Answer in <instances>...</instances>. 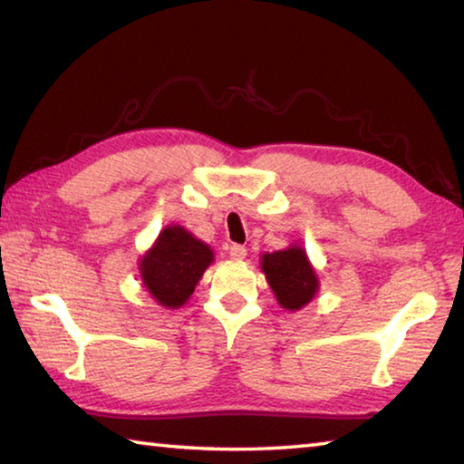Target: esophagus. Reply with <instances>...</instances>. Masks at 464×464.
<instances>
[{
    "mask_svg": "<svg viewBox=\"0 0 464 464\" xmlns=\"http://www.w3.org/2000/svg\"><path fill=\"white\" fill-rule=\"evenodd\" d=\"M229 256H231V259H235V261H241V259H246L247 249L243 247V246H231V247H229Z\"/></svg>",
    "mask_w": 464,
    "mask_h": 464,
    "instance_id": "obj_1",
    "label": "esophagus"
}]
</instances>
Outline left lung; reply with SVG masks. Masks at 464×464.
<instances>
[{
    "label": "left lung",
    "mask_w": 464,
    "mask_h": 464,
    "mask_svg": "<svg viewBox=\"0 0 464 464\" xmlns=\"http://www.w3.org/2000/svg\"><path fill=\"white\" fill-rule=\"evenodd\" d=\"M261 269L284 308L300 310L314 298L318 280L313 266L308 264L306 254L300 247L264 254Z\"/></svg>",
    "instance_id": "left-lung-1"
}]
</instances>
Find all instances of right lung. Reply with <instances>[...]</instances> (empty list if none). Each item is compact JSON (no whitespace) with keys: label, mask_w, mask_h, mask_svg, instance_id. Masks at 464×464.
Here are the masks:
<instances>
[{"label":"right lung","mask_w":464,"mask_h":464,"mask_svg":"<svg viewBox=\"0 0 464 464\" xmlns=\"http://www.w3.org/2000/svg\"><path fill=\"white\" fill-rule=\"evenodd\" d=\"M213 261V251L192 237L182 227L172 225L160 233L140 264L141 277L160 304L179 308L195 292L200 276Z\"/></svg>","instance_id":"1"}]
</instances>
